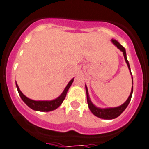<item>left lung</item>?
<instances>
[{
	"label": "left lung",
	"instance_id": "left-lung-1",
	"mask_svg": "<svg viewBox=\"0 0 149 149\" xmlns=\"http://www.w3.org/2000/svg\"><path fill=\"white\" fill-rule=\"evenodd\" d=\"M112 42L116 45L119 49H120L122 52H123V55H124V58H125L126 62L127 63L129 69L130 70V63H129V61H128L127 60V58H126V49H125V48H124L121 44L119 43L116 40H115V39H112ZM130 72H131V71H130ZM132 84H133V81H132ZM85 88H86V92H87V100H88V107H89L90 110H91V111L92 112V113L94 114L96 116H97V117L99 118H101V119H105V120H112V119H115V118L118 117V116H120V114H121L124 110H126V108L127 107V106L129 105V104H130V100H131V98H132V91H133V85H132V91H131L130 97H129L127 100H126V101L123 104V105L120 106V107H118L100 109V108H98L97 107H95L94 104H92L91 101V100H90L89 98L88 88H87L86 86H85Z\"/></svg>",
	"mask_w": 149,
	"mask_h": 149
}]
</instances>
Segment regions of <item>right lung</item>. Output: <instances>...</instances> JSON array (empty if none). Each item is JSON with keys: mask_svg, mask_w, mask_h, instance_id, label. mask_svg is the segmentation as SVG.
Here are the masks:
<instances>
[{"mask_svg": "<svg viewBox=\"0 0 149 149\" xmlns=\"http://www.w3.org/2000/svg\"><path fill=\"white\" fill-rule=\"evenodd\" d=\"M74 81V78L70 81V82L68 84V85L66 86V88H65L64 91L62 92V94L58 97V98H56L55 100H50V101H36V100H30L29 98H27L24 94L20 91L19 87L17 85V91H18V93H19V96L21 99L23 100V102L25 103L26 105L30 107L31 109L34 110H36V111H41V112H49L52 111V110H54L55 109H57L61 104L62 102L65 100L66 97V94H67V92L69 89V88L72 85V82Z\"/></svg>", "mask_w": 149, "mask_h": 149, "instance_id": "obj_1", "label": "right lung"}]
</instances>
